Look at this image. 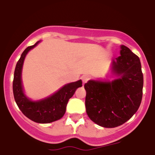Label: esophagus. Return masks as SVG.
<instances>
[{
    "label": "esophagus",
    "instance_id": "1",
    "mask_svg": "<svg viewBox=\"0 0 155 155\" xmlns=\"http://www.w3.org/2000/svg\"><path fill=\"white\" fill-rule=\"evenodd\" d=\"M89 79H90V77H89L88 76H87V75H85V76H83L81 77V79L82 81H83V83H86L87 81L89 80Z\"/></svg>",
    "mask_w": 155,
    "mask_h": 155
}]
</instances>
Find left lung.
Here are the masks:
<instances>
[{"instance_id": "1", "label": "left lung", "mask_w": 155, "mask_h": 155, "mask_svg": "<svg viewBox=\"0 0 155 155\" xmlns=\"http://www.w3.org/2000/svg\"><path fill=\"white\" fill-rule=\"evenodd\" d=\"M112 71L118 76L111 82L90 80L85 83L87 115L96 124L114 128L137 112L143 96V76L139 57L124 45L113 60Z\"/></svg>"}]
</instances>
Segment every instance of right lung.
<instances>
[{"instance_id": "right-lung-1", "label": "right lung", "mask_w": 155, "mask_h": 155, "mask_svg": "<svg viewBox=\"0 0 155 155\" xmlns=\"http://www.w3.org/2000/svg\"><path fill=\"white\" fill-rule=\"evenodd\" d=\"M39 43L40 41L28 47L16 64L13 79V94L18 107L27 118L38 123H50L62 118L68 100L73 96L77 88L82 87V80L66 84L52 96L44 100L39 101L29 100L25 96L21 86V68L26 54Z\"/></svg>"}]
</instances>
